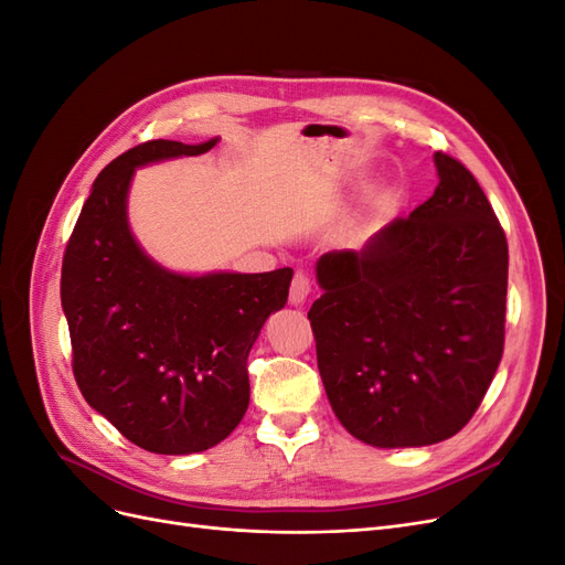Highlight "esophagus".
<instances>
[{
  "mask_svg": "<svg viewBox=\"0 0 565 565\" xmlns=\"http://www.w3.org/2000/svg\"><path fill=\"white\" fill-rule=\"evenodd\" d=\"M309 295H311V278L301 270L295 273L292 285H289V301L297 306V303H303Z\"/></svg>",
  "mask_w": 565,
  "mask_h": 565,
  "instance_id": "esophagus-1",
  "label": "esophagus"
}]
</instances>
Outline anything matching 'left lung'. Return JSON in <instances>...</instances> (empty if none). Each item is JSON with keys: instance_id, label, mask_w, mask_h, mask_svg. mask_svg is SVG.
Masks as SVG:
<instances>
[{"instance_id": "8db88e82", "label": "left lung", "mask_w": 565, "mask_h": 565, "mask_svg": "<svg viewBox=\"0 0 565 565\" xmlns=\"http://www.w3.org/2000/svg\"><path fill=\"white\" fill-rule=\"evenodd\" d=\"M438 185L361 252L320 256L309 320L324 393L367 446L465 429L504 351L507 235L473 174L436 152Z\"/></svg>"}]
</instances>
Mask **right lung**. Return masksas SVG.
Wrapping results in <instances>:
<instances>
[{
    "instance_id": "1",
    "label": "right lung",
    "mask_w": 565,
    "mask_h": 565,
    "mask_svg": "<svg viewBox=\"0 0 565 565\" xmlns=\"http://www.w3.org/2000/svg\"><path fill=\"white\" fill-rule=\"evenodd\" d=\"M214 143L158 139L115 158L94 181L63 254L61 303L82 396L134 446L158 455L202 452L241 424L247 355L292 280V268L177 276L134 243V169Z\"/></svg>"
}]
</instances>
